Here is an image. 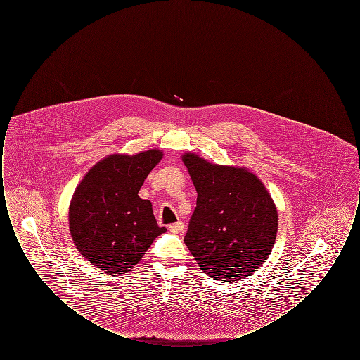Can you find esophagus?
Listing matches in <instances>:
<instances>
[{"label":"esophagus","mask_w":360,"mask_h":360,"mask_svg":"<svg viewBox=\"0 0 360 360\" xmlns=\"http://www.w3.org/2000/svg\"><path fill=\"white\" fill-rule=\"evenodd\" d=\"M169 229L172 233H181L184 231V223L182 221H176V223L170 224Z\"/></svg>","instance_id":"esophagus-1"}]
</instances>
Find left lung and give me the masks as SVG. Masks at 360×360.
<instances>
[{
	"instance_id": "obj_1",
	"label": "left lung",
	"mask_w": 360,
	"mask_h": 360,
	"mask_svg": "<svg viewBox=\"0 0 360 360\" xmlns=\"http://www.w3.org/2000/svg\"><path fill=\"white\" fill-rule=\"evenodd\" d=\"M197 190L185 244L205 274L224 282L257 271L274 247L278 212L263 182L245 167L221 166L186 153Z\"/></svg>"
}]
</instances>
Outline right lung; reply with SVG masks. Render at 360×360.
<instances>
[{"mask_svg":"<svg viewBox=\"0 0 360 360\" xmlns=\"http://www.w3.org/2000/svg\"><path fill=\"white\" fill-rule=\"evenodd\" d=\"M160 150L113 154L97 162L75 188L69 207L71 239L81 255L106 274L131 271L159 235L153 204L139 197Z\"/></svg>","mask_w":360,"mask_h":360,"instance_id":"add662e5","label":"right lung"}]
</instances>
